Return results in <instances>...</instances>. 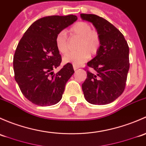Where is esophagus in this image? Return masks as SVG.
<instances>
[{"mask_svg": "<svg viewBox=\"0 0 146 146\" xmlns=\"http://www.w3.org/2000/svg\"><path fill=\"white\" fill-rule=\"evenodd\" d=\"M73 68L74 70H76L77 69L79 68V66H76V65H74V64H73Z\"/></svg>", "mask_w": 146, "mask_h": 146, "instance_id": "obj_1", "label": "esophagus"}]
</instances>
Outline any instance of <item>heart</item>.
<instances>
[{
	"label": "heart",
	"instance_id": "heart-1",
	"mask_svg": "<svg viewBox=\"0 0 146 146\" xmlns=\"http://www.w3.org/2000/svg\"><path fill=\"white\" fill-rule=\"evenodd\" d=\"M71 36L79 39L77 52H70L63 58L64 63H72L79 66L86 62L90 58V54L96 55L101 45L100 37L98 31L92 29V27L86 22H79L73 25L70 29ZM56 48L60 53L69 52L70 46L66 32L60 31L55 38Z\"/></svg>",
	"mask_w": 146,
	"mask_h": 146
}]
</instances>
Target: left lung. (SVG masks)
Returning <instances> with one entry per match:
<instances>
[{
    "mask_svg": "<svg viewBox=\"0 0 146 146\" xmlns=\"http://www.w3.org/2000/svg\"><path fill=\"white\" fill-rule=\"evenodd\" d=\"M82 19L91 22L101 40L100 49L87 66V78L82 84L84 98L94 105H106L116 100L125 88L129 69V48L124 36L103 17L81 14Z\"/></svg>",
    "mask_w": 146,
    "mask_h": 146,
    "instance_id": "8db88e82",
    "label": "left lung"
}]
</instances>
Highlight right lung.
Returning <instances> with one entry per match:
<instances>
[{
  "label": "right lung",
  "mask_w": 146,
  "mask_h": 146,
  "mask_svg": "<svg viewBox=\"0 0 146 146\" xmlns=\"http://www.w3.org/2000/svg\"><path fill=\"white\" fill-rule=\"evenodd\" d=\"M77 19L76 15L48 16L34 22L19 40L13 58L15 79L22 94L39 106H49L61 100L66 83L74 71L67 63L58 72L61 55L55 38Z\"/></svg>",
  "instance_id": "right-lung-1"
}]
</instances>
